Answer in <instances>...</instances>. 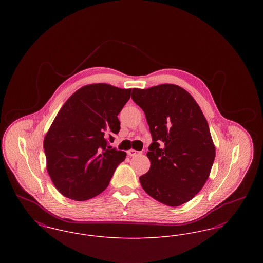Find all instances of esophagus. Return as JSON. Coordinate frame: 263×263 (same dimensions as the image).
<instances>
[{"instance_id": "esophagus-1", "label": "esophagus", "mask_w": 263, "mask_h": 263, "mask_svg": "<svg viewBox=\"0 0 263 263\" xmlns=\"http://www.w3.org/2000/svg\"><path fill=\"white\" fill-rule=\"evenodd\" d=\"M127 153H128V155H129L130 157H135V156H138V155H140V154H141V152L134 150V149H131V150L128 151Z\"/></svg>"}]
</instances>
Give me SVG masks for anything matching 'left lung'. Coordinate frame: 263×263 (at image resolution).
Here are the masks:
<instances>
[{"mask_svg": "<svg viewBox=\"0 0 263 263\" xmlns=\"http://www.w3.org/2000/svg\"><path fill=\"white\" fill-rule=\"evenodd\" d=\"M153 143L149 172L140 176L143 189L161 203L176 207L191 200L207 181L216 149L200 106L184 88L163 84L133 88Z\"/></svg>", "mask_w": 263, "mask_h": 263, "instance_id": "left-lung-1", "label": "left lung"}]
</instances>
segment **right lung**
Listing matches in <instances>:
<instances>
[{
    "instance_id": "obj_1",
    "label": "right lung",
    "mask_w": 263,
    "mask_h": 263,
    "mask_svg": "<svg viewBox=\"0 0 263 263\" xmlns=\"http://www.w3.org/2000/svg\"><path fill=\"white\" fill-rule=\"evenodd\" d=\"M131 88L91 84L79 88L63 104L44 141L46 168L57 190L86 201L108 186L126 153L108 146L120 130L117 115Z\"/></svg>"
}]
</instances>
